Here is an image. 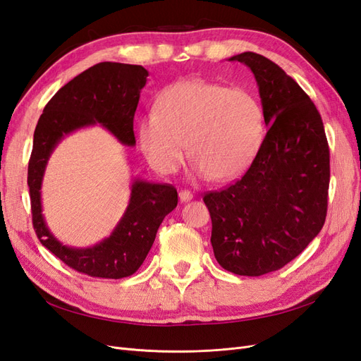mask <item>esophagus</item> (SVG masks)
Listing matches in <instances>:
<instances>
[{
	"label": "esophagus",
	"mask_w": 361,
	"mask_h": 361,
	"mask_svg": "<svg viewBox=\"0 0 361 361\" xmlns=\"http://www.w3.org/2000/svg\"><path fill=\"white\" fill-rule=\"evenodd\" d=\"M179 199H180V202H190V200H192V194L190 192V191H187V190H182V191H179Z\"/></svg>",
	"instance_id": "34e87169"
}]
</instances>
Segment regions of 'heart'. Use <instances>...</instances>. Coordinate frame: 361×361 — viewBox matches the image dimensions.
I'll return each mask as SVG.
<instances>
[{
  "mask_svg": "<svg viewBox=\"0 0 361 361\" xmlns=\"http://www.w3.org/2000/svg\"><path fill=\"white\" fill-rule=\"evenodd\" d=\"M137 134L145 158L161 174L176 171L190 149L194 178L232 180L257 155L265 118L248 90L191 78L162 90Z\"/></svg>",
  "mask_w": 361,
  "mask_h": 361,
  "instance_id": "1",
  "label": "heart"
}]
</instances>
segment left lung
<instances>
[{
    "label": "left lung",
    "mask_w": 361,
    "mask_h": 361,
    "mask_svg": "<svg viewBox=\"0 0 361 361\" xmlns=\"http://www.w3.org/2000/svg\"><path fill=\"white\" fill-rule=\"evenodd\" d=\"M228 61L253 72L268 129L243 179L203 200L218 264L257 277L289 264L321 232L330 150L314 104L279 64L250 51Z\"/></svg>",
    "instance_id": "left-lung-1"
}]
</instances>
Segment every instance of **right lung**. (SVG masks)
Instances as JSON below:
<instances>
[{"mask_svg":"<svg viewBox=\"0 0 361 361\" xmlns=\"http://www.w3.org/2000/svg\"><path fill=\"white\" fill-rule=\"evenodd\" d=\"M149 72L138 64H94L52 96L32 140L28 188L32 226L43 247L68 267L101 279L133 276L154 245L158 228L178 206V191L167 183L135 178L126 209L110 236L92 247L64 245L54 236L42 207V182L52 152L78 129L101 125L123 146H135L134 116Z\"/></svg>","mask_w":361,"mask_h":361,"instance_id":"right-lung-1","label":"right lung"}]
</instances>
